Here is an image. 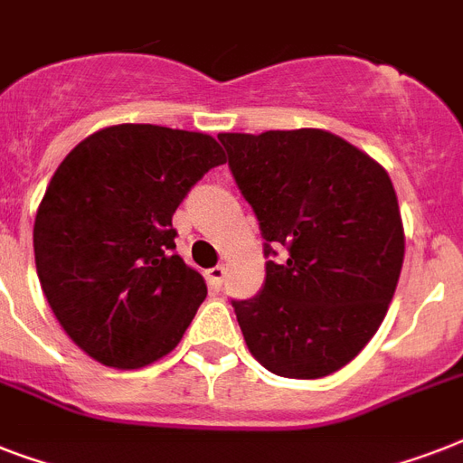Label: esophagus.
Wrapping results in <instances>:
<instances>
[{
	"label": "esophagus",
	"instance_id": "1",
	"mask_svg": "<svg viewBox=\"0 0 463 463\" xmlns=\"http://www.w3.org/2000/svg\"><path fill=\"white\" fill-rule=\"evenodd\" d=\"M206 281H209L211 288H221L225 281V269L223 267H213L206 271Z\"/></svg>",
	"mask_w": 463,
	"mask_h": 463
}]
</instances>
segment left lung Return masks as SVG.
<instances>
[{
	"label": "left lung",
	"mask_w": 463,
	"mask_h": 463,
	"mask_svg": "<svg viewBox=\"0 0 463 463\" xmlns=\"http://www.w3.org/2000/svg\"><path fill=\"white\" fill-rule=\"evenodd\" d=\"M260 221V296L232 300L245 344L269 373L319 380L380 329L403 264V223L387 170L324 129L218 134Z\"/></svg>",
	"instance_id": "left-lung-1"
}]
</instances>
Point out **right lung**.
<instances>
[{"label": "right lung", "mask_w": 463, "mask_h": 463, "mask_svg": "<svg viewBox=\"0 0 463 463\" xmlns=\"http://www.w3.org/2000/svg\"><path fill=\"white\" fill-rule=\"evenodd\" d=\"M221 163L209 134L115 125L54 170L33 225L35 269L61 329L93 360L137 370L180 344L206 283L173 252V213Z\"/></svg>", "instance_id": "1"}]
</instances>
